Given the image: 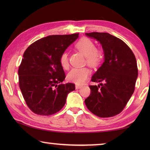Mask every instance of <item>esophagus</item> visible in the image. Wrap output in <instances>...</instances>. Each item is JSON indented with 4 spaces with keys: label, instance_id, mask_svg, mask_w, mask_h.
<instances>
[{
    "label": "esophagus",
    "instance_id": "obj_1",
    "mask_svg": "<svg viewBox=\"0 0 150 150\" xmlns=\"http://www.w3.org/2000/svg\"><path fill=\"white\" fill-rule=\"evenodd\" d=\"M81 87H82V85H75L76 89H79V88H81Z\"/></svg>",
    "mask_w": 150,
    "mask_h": 150
}]
</instances>
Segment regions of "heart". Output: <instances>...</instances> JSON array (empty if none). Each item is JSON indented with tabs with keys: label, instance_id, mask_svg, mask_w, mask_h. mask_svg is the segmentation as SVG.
I'll list each match as a JSON object with an SVG mask.
<instances>
[{
	"label": "heart",
	"instance_id": "obj_1",
	"mask_svg": "<svg viewBox=\"0 0 150 150\" xmlns=\"http://www.w3.org/2000/svg\"><path fill=\"white\" fill-rule=\"evenodd\" d=\"M75 47L86 57V63L92 67H96L99 65L103 59L102 51L96 48L94 43L87 38H83L77 42ZM59 63L63 69H67L69 67V57L67 52H63L60 55ZM91 71L87 67L73 68L68 73L67 80L75 84H83L89 75Z\"/></svg>",
	"mask_w": 150,
	"mask_h": 150
}]
</instances>
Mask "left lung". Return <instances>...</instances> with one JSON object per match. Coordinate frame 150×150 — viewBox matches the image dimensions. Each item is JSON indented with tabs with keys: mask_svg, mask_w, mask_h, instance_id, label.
<instances>
[{
	"mask_svg": "<svg viewBox=\"0 0 150 150\" xmlns=\"http://www.w3.org/2000/svg\"><path fill=\"white\" fill-rule=\"evenodd\" d=\"M99 42L105 62L91 79V94L85 100L91 112L98 117H112L120 113L135 90L138 70L132 51L122 40L106 32L86 33Z\"/></svg>",
	"mask_w": 150,
	"mask_h": 150,
	"instance_id": "obj_1",
	"label": "left lung"
}]
</instances>
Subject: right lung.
<instances>
[{"mask_svg": "<svg viewBox=\"0 0 150 150\" xmlns=\"http://www.w3.org/2000/svg\"><path fill=\"white\" fill-rule=\"evenodd\" d=\"M79 36L52 35L37 40L27 48L18 69L19 87L27 106L33 112L50 116L65 105L75 84H62L65 75L59 57Z\"/></svg>", "mask_w": 150, "mask_h": 150, "instance_id": "add662e5", "label": "right lung"}]
</instances>
